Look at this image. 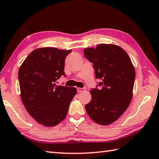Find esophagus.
I'll return each instance as SVG.
<instances>
[{"label": "esophagus", "instance_id": "1", "mask_svg": "<svg viewBox=\"0 0 159 159\" xmlns=\"http://www.w3.org/2000/svg\"><path fill=\"white\" fill-rule=\"evenodd\" d=\"M86 91V88H77V92L78 93H82Z\"/></svg>", "mask_w": 159, "mask_h": 159}]
</instances>
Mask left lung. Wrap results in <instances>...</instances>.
<instances>
[{
	"label": "left lung",
	"mask_w": 159,
	"mask_h": 159,
	"mask_svg": "<svg viewBox=\"0 0 159 159\" xmlns=\"http://www.w3.org/2000/svg\"><path fill=\"white\" fill-rule=\"evenodd\" d=\"M84 54L93 64L95 79L102 80L91 90L92 98L85 105L86 112L97 123L109 125L129 105L135 70L127 52L116 45L100 44L95 48H86Z\"/></svg>",
	"instance_id": "obj_1"
}]
</instances>
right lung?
<instances>
[{
	"mask_svg": "<svg viewBox=\"0 0 159 159\" xmlns=\"http://www.w3.org/2000/svg\"><path fill=\"white\" fill-rule=\"evenodd\" d=\"M72 51L42 48L32 51L20 66V98L33 118L46 127L55 126L67 115L76 88L57 85L64 73L65 59Z\"/></svg>",
	"mask_w": 159,
	"mask_h": 159,
	"instance_id": "obj_1",
	"label": "right lung"
}]
</instances>
